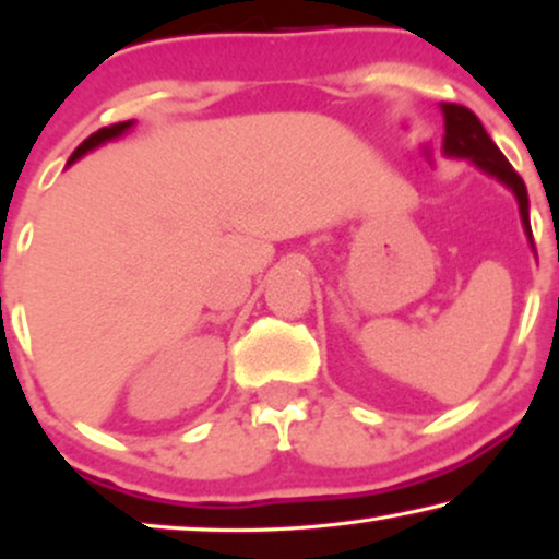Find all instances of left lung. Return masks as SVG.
Instances as JSON below:
<instances>
[{
  "label": "left lung",
  "instance_id": "left-lung-1",
  "mask_svg": "<svg viewBox=\"0 0 559 559\" xmlns=\"http://www.w3.org/2000/svg\"><path fill=\"white\" fill-rule=\"evenodd\" d=\"M441 110H444V132H447L444 153L454 157H469L474 165H479L481 170L495 175V178L502 180L507 188H512V193L518 195V203H520L524 233H527L532 240L527 188H524L518 170H514L510 160L502 155V150L492 143V138L487 135L485 124L479 122V118L469 110V107L444 103L441 105Z\"/></svg>",
  "mask_w": 559,
  "mask_h": 559
}]
</instances>
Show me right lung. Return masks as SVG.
<instances>
[{"mask_svg":"<svg viewBox=\"0 0 559 559\" xmlns=\"http://www.w3.org/2000/svg\"><path fill=\"white\" fill-rule=\"evenodd\" d=\"M132 124V120H128V122H115V124H107V128H99L97 132H93V135H90L85 143H80V147L74 150L72 153V157H70V163H74L78 160V157H82L87 153V150H93V147H97V145H103L105 140H112V138H118V135H122L124 130H128Z\"/></svg>","mask_w":559,"mask_h":559,"instance_id":"obj_1","label":"right lung"}]
</instances>
